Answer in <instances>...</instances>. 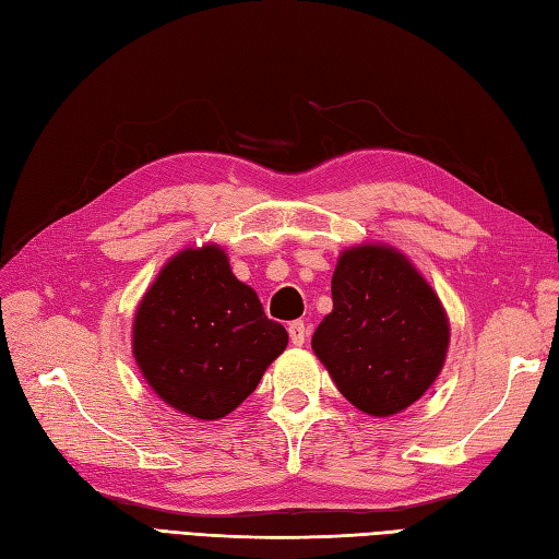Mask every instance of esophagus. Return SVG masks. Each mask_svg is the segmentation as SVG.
Instances as JSON below:
<instances>
[{
  "mask_svg": "<svg viewBox=\"0 0 559 559\" xmlns=\"http://www.w3.org/2000/svg\"><path fill=\"white\" fill-rule=\"evenodd\" d=\"M288 333H290V342L295 347H302L305 340H307V325L305 321H293L288 325Z\"/></svg>",
  "mask_w": 559,
  "mask_h": 559,
  "instance_id": "esophagus-1",
  "label": "esophagus"
}]
</instances>
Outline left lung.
I'll use <instances>...</instances> for the list:
<instances>
[{"label": "left lung", "instance_id": "1", "mask_svg": "<svg viewBox=\"0 0 559 559\" xmlns=\"http://www.w3.org/2000/svg\"><path fill=\"white\" fill-rule=\"evenodd\" d=\"M331 290L333 311L311 349L340 394L373 418L416 404L439 378L451 340L432 285L402 250L361 242L340 252Z\"/></svg>", "mask_w": 559, "mask_h": 559}]
</instances>
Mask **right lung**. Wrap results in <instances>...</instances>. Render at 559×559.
I'll use <instances>...</instances> for the list:
<instances>
[{
  "label": "right lung",
  "instance_id": "add662e5",
  "mask_svg": "<svg viewBox=\"0 0 559 559\" xmlns=\"http://www.w3.org/2000/svg\"><path fill=\"white\" fill-rule=\"evenodd\" d=\"M285 347V328L266 319L260 297L214 242L167 260L132 323V354L148 388L205 423L246 402Z\"/></svg>",
  "mask_w": 559,
  "mask_h": 559
}]
</instances>
